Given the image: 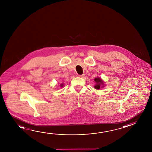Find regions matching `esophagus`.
Wrapping results in <instances>:
<instances>
[{
    "label": "esophagus",
    "instance_id": "obj_1",
    "mask_svg": "<svg viewBox=\"0 0 152 152\" xmlns=\"http://www.w3.org/2000/svg\"><path fill=\"white\" fill-rule=\"evenodd\" d=\"M84 76H85V75L84 74H83V75H78V77H84Z\"/></svg>",
    "mask_w": 152,
    "mask_h": 152
}]
</instances>
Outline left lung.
Returning <instances> with one entry per match:
<instances>
[{
    "instance_id": "obj_1",
    "label": "left lung",
    "mask_w": 152,
    "mask_h": 152,
    "mask_svg": "<svg viewBox=\"0 0 152 152\" xmlns=\"http://www.w3.org/2000/svg\"><path fill=\"white\" fill-rule=\"evenodd\" d=\"M94 81L96 83L95 84L94 88L96 90H100L101 88H103L105 87V82L102 80L101 78L97 77L94 79Z\"/></svg>"
}]
</instances>
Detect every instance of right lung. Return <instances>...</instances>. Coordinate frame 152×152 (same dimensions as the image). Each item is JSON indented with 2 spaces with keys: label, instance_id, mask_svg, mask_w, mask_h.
Wrapping results in <instances>:
<instances>
[{
  "label": "right lung",
  "instance_id": "right-lung-1",
  "mask_svg": "<svg viewBox=\"0 0 152 152\" xmlns=\"http://www.w3.org/2000/svg\"><path fill=\"white\" fill-rule=\"evenodd\" d=\"M60 87H63V86H64V84H63V83H62V84H61L60 85Z\"/></svg>",
  "mask_w": 152,
  "mask_h": 152
}]
</instances>
